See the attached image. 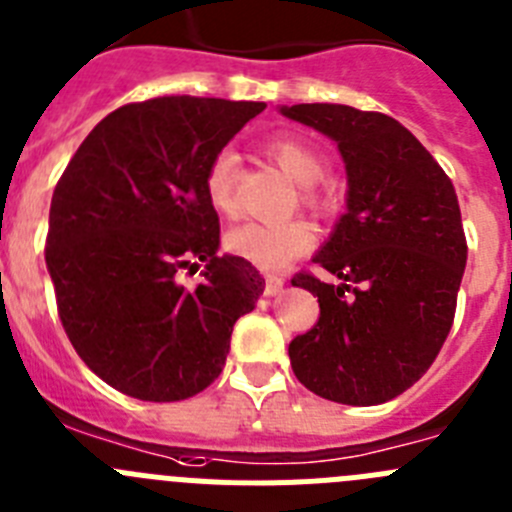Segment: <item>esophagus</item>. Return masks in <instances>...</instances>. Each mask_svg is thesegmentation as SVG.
I'll use <instances>...</instances> for the list:
<instances>
[{"instance_id":"esophagus-1","label":"esophagus","mask_w":512,"mask_h":512,"mask_svg":"<svg viewBox=\"0 0 512 512\" xmlns=\"http://www.w3.org/2000/svg\"><path fill=\"white\" fill-rule=\"evenodd\" d=\"M281 289H284V279H281V276H266V289H264L266 297H274V294H279Z\"/></svg>"}]
</instances>
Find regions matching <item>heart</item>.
I'll return each instance as SVG.
<instances>
[{
	"label": "heart",
	"instance_id": "heart-1",
	"mask_svg": "<svg viewBox=\"0 0 512 512\" xmlns=\"http://www.w3.org/2000/svg\"><path fill=\"white\" fill-rule=\"evenodd\" d=\"M266 152L302 187V203L307 208H322L325 198L317 190V182L325 177V159L309 144L279 134L266 142ZM236 172L238 157L233 149H220L205 167L203 190L210 208L220 215L236 213ZM314 233L302 220H281V223H243L225 236V248L259 266L264 271H279L304 256L312 248Z\"/></svg>",
	"mask_w": 512,
	"mask_h": 512
}]
</instances>
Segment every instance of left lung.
I'll return each mask as SVG.
<instances>
[{"instance_id": "8db88e82", "label": "left lung", "mask_w": 512, "mask_h": 512, "mask_svg": "<svg viewBox=\"0 0 512 512\" xmlns=\"http://www.w3.org/2000/svg\"><path fill=\"white\" fill-rule=\"evenodd\" d=\"M279 111L337 142L348 172L345 213L312 259L342 284L292 279L320 302L317 325L289 342L292 370L327 401L386 403L429 370L452 330L467 264L457 192L391 116L342 103Z\"/></svg>"}]
</instances>
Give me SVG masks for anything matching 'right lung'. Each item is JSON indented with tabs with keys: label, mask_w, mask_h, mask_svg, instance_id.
<instances>
[{
	"label": "right lung",
	"mask_w": 512,
	"mask_h": 512,
	"mask_svg": "<svg viewBox=\"0 0 512 512\" xmlns=\"http://www.w3.org/2000/svg\"><path fill=\"white\" fill-rule=\"evenodd\" d=\"M266 109L259 101L162 96L111 111L83 139L50 203L45 264L75 353L116 391L182 401L220 375L264 276L218 256L203 190L210 159ZM206 261V279L176 274Z\"/></svg>",
	"instance_id": "1"
}]
</instances>
